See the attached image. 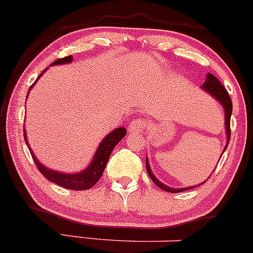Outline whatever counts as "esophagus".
Here are the masks:
<instances>
[{"instance_id": "34e87169", "label": "esophagus", "mask_w": 253, "mask_h": 253, "mask_svg": "<svg viewBox=\"0 0 253 253\" xmlns=\"http://www.w3.org/2000/svg\"><path fill=\"white\" fill-rule=\"evenodd\" d=\"M147 121L145 118H136L130 123L129 126V130L130 131H134V132H141L147 127Z\"/></svg>"}]
</instances>
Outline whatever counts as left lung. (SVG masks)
I'll use <instances>...</instances> for the list:
<instances>
[{
	"label": "left lung",
	"instance_id": "8db88e82",
	"mask_svg": "<svg viewBox=\"0 0 253 253\" xmlns=\"http://www.w3.org/2000/svg\"><path fill=\"white\" fill-rule=\"evenodd\" d=\"M203 89H205L209 94L212 95L214 99H217L222 105H223L224 111H225V131H227V140H228L227 146H225V148H227L228 143H229V140H230V116H232V111H233L232 99H230L229 94H228L227 89L224 88L223 84H221V82H219V81L217 80L213 75H211V73H209V75L206 76V82L203 84ZM146 169H147V173H148L149 177L152 178V181H153L154 183L159 187V188L164 189V191L170 192V193H177V192L188 191V189L193 188V187H189V188L173 189V188H170V187H167L165 184H163L162 182H159L158 180H157V178L154 177L153 173H152L151 169H149L147 159H146Z\"/></svg>",
	"mask_w": 253,
	"mask_h": 253
}]
</instances>
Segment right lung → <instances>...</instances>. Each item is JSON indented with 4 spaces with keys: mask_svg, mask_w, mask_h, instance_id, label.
<instances>
[{
    "mask_svg": "<svg viewBox=\"0 0 253 253\" xmlns=\"http://www.w3.org/2000/svg\"><path fill=\"white\" fill-rule=\"evenodd\" d=\"M70 61H72V55L58 59V60L51 62V65L65 64V62H70ZM42 73H41V75H42ZM37 80H39V78H37ZM126 129L123 126L118 127V129L113 130L112 132H110V134L102 140V142L100 143L99 148H97V152L95 153L93 163L89 165L88 169H85L80 173H61V172H56V171L48 169V168L43 167L39 160L36 159V157H35L34 152L31 151V148L29 149L35 164L37 165V169L41 171V173H42L47 180L53 182V183H56L58 186L64 187V188L66 189L83 191V189L91 188V187H93L94 184L101 178L106 165H107L108 158H110L113 148L116 147V145L122 140V138L126 136ZM24 138H25V141L28 140V138H26L25 130H24Z\"/></svg>",
    "mask_w": 253,
    "mask_h": 253,
    "instance_id": "add662e5",
    "label": "right lung"
}]
</instances>
